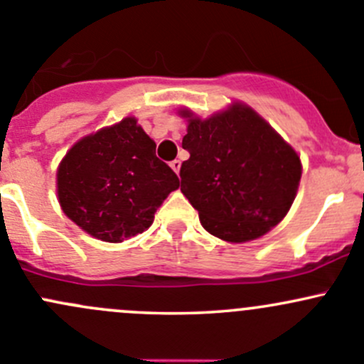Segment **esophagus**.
<instances>
[{
  "mask_svg": "<svg viewBox=\"0 0 364 364\" xmlns=\"http://www.w3.org/2000/svg\"><path fill=\"white\" fill-rule=\"evenodd\" d=\"M170 166H171V170H173L175 171V173H181V166H182V163H181V161H178V159H175V161H171V163H170Z\"/></svg>",
  "mask_w": 364,
  "mask_h": 364,
  "instance_id": "esophagus-1",
  "label": "esophagus"
}]
</instances>
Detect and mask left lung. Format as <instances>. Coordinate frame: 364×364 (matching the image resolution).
<instances>
[{
  "label": "left lung",
  "mask_w": 364,
  "mask_h": 364,
  "mask_svg": "<svg viewBox=\"0 0 364 364\" xmlns=\"http://www.w3.org/2000/svg\"><path fill=\"white\" fill-rule=\"evenodd\" d=\"M181 191L213 237L245 243L272 231L289 212L301 178L298 152L252 107L233 101L210 117L189 108Z\"/></svg>",
  "instance_id": "1"
}]
</instances>
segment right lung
Returning a JSON list of instances; mask_svg holds the SVG:
<instances>
[{"mask_svg":"<svg viewBox=\"0 0 364 364\" xmlns=\"http://www.w3.org/2000/svg\"><path fill=\"white\" fill-rule=\"evenodd\" d=\"M181 181L156 157V141L127 115L71 145L55 171L61 210L82 231L108 243L144 233Z\"/></svg>","mask_w":364,"mask_h":364,"instance_id":"obj_1","label":"right lung"}]
</instances>
